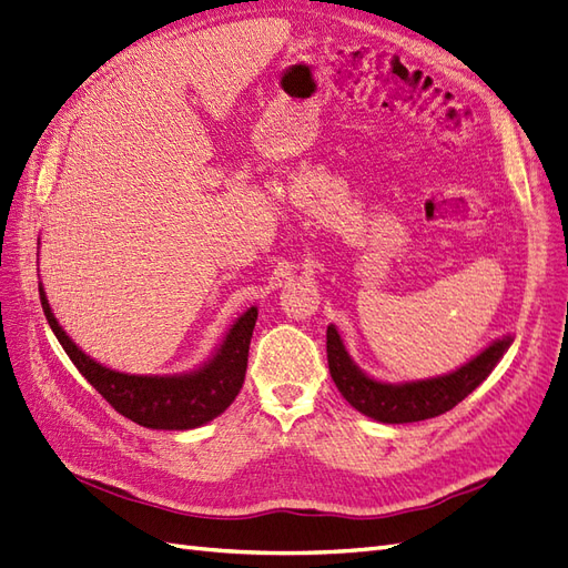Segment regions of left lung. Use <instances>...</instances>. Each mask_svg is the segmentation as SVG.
<instances>
[{
	"mask_svg": "<svg viewBox=\"0 0 568 568\" xmlns=\"http://www.w3.org/2000/svg\"><path fill=\"white\" fill-rule=\"evenodd\" d=\"M508 345H511V338L491 343L485 353H479L475 359L468 362V365L456 369L454 374L436 376V379L427 382L394 386L374 382L367 374H362L353 365V359L347 357L338 331L333 326H328L326 331L328 372L343 398L362 415L388 425L419 423V419H429L456 408L465 396L473 394V390L487 379L489 372L497 367V362L508 351Z\"/></svg>",
	"mask_w": 568,
	"mask_h": 568,
	"instance_id": "left-lung-1",
	"label": "left lung"
}]
</instances>
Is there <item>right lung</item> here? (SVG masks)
I'll use <instances>...</instances> for the list:
<instances>
[{
  "label": "right lung",
  "instance_id": "obj_1",
  "mask_svg": "<svg viewBox=\"0 0 568 568\" xmlns=\"http://www.w3.org/2000/svg\"><path fill=\"white\" fill-rule=\"evenodd\" d=\"M40 304L57 341L62 343L64 353L74 362L77 369L91 382V386L114 410L141 427L194 429L206 425L235 400L244 384L252 331L256 324V307L246 310L240 316V322L230 328L221 351L199 372L184 376H136L108 369L98 365L89 355H83L69 341L62 326L57 324L42 287Z\"/></svg>",
  "mask_w": 568,
  "mask_h": 568
}]
</instances>
